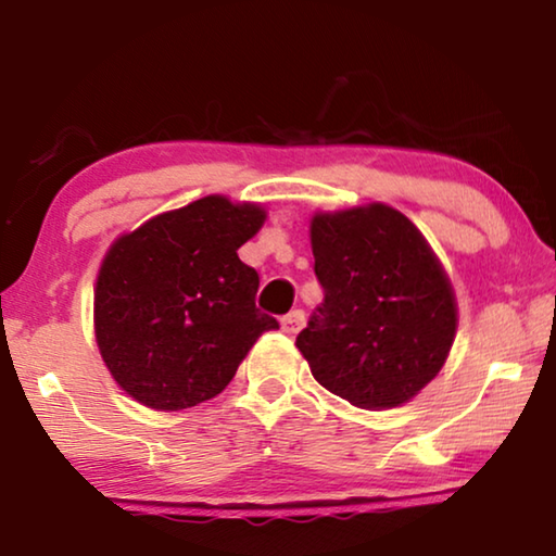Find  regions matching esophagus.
Returning a JSON list of instances; mask_svg holds the SVG:
<instances>
[{
  "label": "esophagus",
  "mask_w": 556,
  "mask_h": 556,
  "mask_svg": "<svg viewBox=\"0 0 556 556\" xmlns=\"http://www.w3.org/2000/svg\"><path fill=\"white\" fill-rule=\"evenodd\" d=\"M304 324H306V314L301 312V308H294V312H289L285 318H281V331L294 336L304 328Z\"/></svg>",
  "instance_id": "1"
}]
</instances>
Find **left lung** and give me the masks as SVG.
Wrapping results in <instances>:
<instances>
[{
	"mask_svg": "<svg viewBox=\"0 0 556 556\" xmlns=\"http://www.w3.org/2000/svg\"><path fill=\"white\" fill-rule=\"evenodd\" d=\"M324 301L296 348L328 392L390 409L437 378L456 336L454 291L421 232L390 205L312 220Z\"/></svg>",
	"mask_w": 556,
	"mask_h": 556,
	"instance_id": "8db88e82",
	"label": "left lung"
}]
</instances>
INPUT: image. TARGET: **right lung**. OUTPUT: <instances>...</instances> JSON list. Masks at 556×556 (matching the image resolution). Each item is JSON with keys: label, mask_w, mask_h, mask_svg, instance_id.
<instances>
[{"label": "right lung", "mask_w": 556, "mask_h": 556, "mask_svg": "<svg viewBox=\"0 0 556 556\" xmlns=\"http://www.w3.org/2000/svg\"><path fill=\"white\" fill-rule=\"evenodd\" d=\"M262 223L260 205L208 195L112 244L98 275L96 338L129 397L159 412L195 407L279 328L255 306L257 271L238 257Z\"/></svg>", "instance_id": "add662e5"}]
</instances>
